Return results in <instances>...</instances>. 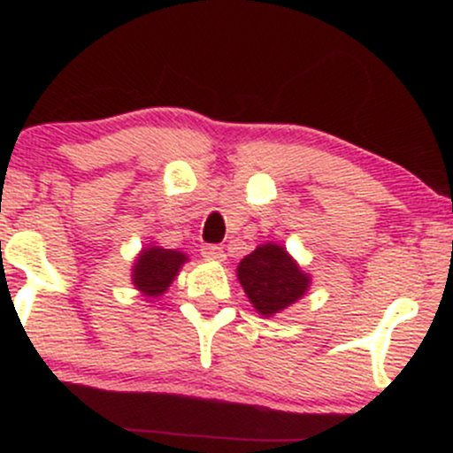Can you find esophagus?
Masks as SVG:
<instances>
[{
	"label": "esophagus",
	"instance_id": "obj_1",
	"mask_svg": "<svg viewBox=\"0 0 453 453\" xmlns=\"http://www.w3.org/2000/svg\"><path fill=\"white\" fill-rule=\"evenodd\" d=\"M200 251H202V256H204V257L219 259V262H221L223 257H226V253H223L221 244H204V247H202Z\"/></svg>",
	"mask_w": 453,
	"mask_h": 453
}]
</instances>
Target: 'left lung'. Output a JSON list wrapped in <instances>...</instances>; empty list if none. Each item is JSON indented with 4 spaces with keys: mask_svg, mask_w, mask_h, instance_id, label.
<instances>
[{
    "mask_svg": "<svg viewBox=\"0 0 453 453\" xmlns=\"http://www.w3.org/2000/svg\"><path fill=\"white\" fill-rule=\"evenodd\" d=\"M238 279L259 315L288 309L309 288V277L279 244H262L238 264Z\"/></svg>",
    "mask_w": 453,
    "mask_h": 453,
    "instance_id": "8db88e82",
    "label": "left lung"
}]
</instances>
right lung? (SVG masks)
<instances>
[{
    "mask_svg": "<svg viewBox=\"0 0 453 453\" xmlns=\"http://www.w3.org/2000/svg\"><path fill=\"white\" fill-rule=\"evenodd\" d=\"M185 262V253L173 251V249H142V253L136 259V266H134V285L140 292H144V296L157 298L170 288V283Z\"/></svg>",
    "mask_w": 453,
    "mask_h": 453,
    "instance_id": "obj_1",
    "label": "right lung"
}]
</instances>
